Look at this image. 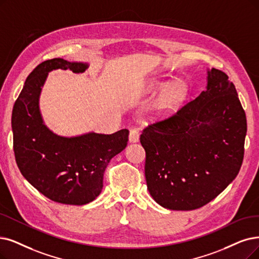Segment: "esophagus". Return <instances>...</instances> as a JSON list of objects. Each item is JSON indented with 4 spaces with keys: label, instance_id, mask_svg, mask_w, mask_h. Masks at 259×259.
Listing matches in <instances>:
<instances>
[{
    "label": "esophagus",
    "instance_id": "esophagus-1",
    "mask_svg": "<svg viewBox=\"0 0 259 259\" xmlns=\"http://www.w3.org/2000/svg\"><path fill=\"white\" fill-rule=\"evenodd\" d=\"M128 139H130V142H132V143L138 142V140H139V131H138V128L132 127V128L130 130Z\"/></svg>",
    "mask_w": 259,
    "mask_h": 259
}]
</instances>
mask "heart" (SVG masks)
Listing matches in <instances>:
<instances>
[{
  "mask_svg": "<svg viewBox=\"0 0 259 259\" xmlns=\"http://www.w3.org/2000/svg\"><path fill=\"white\" fill-rule=\"evenodd\" d=\"M158 86L161 88H165L168 86V82H158ZM187 96V88L184 84L174 85L168 92L167 99L172 104H178V103L183 102Z\"/></svg>",
  "mask_w": 259,
  "mask_h": 259,
  "instance_id": "b5f03b06",
  "label": "heart"
}]
</instances>
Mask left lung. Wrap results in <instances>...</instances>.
I'll return each mask as SVG.
<instances>
[{
    "mask_svg": "<svg viewBox=\"0 0 259 259\" xmlns=\"http://www.w3.org/2000/svg\"><path fill=\"white\" fill-rule=\"evenodd\" d=\"M207 73L205 91L173 115L151 122L140 135L148 189L164 208L202 207L241 168L245 112L229 76L214 68Z\"/></svg>",
    "mask_w": 259,
    "mask_h": 259,
    "instance_id": "left-lung-1",
    "label": "left lung"
}]
</instances>
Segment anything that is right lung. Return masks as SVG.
I'll return each mask as SVG.
<instances>
[{"instance_id":"right-lung-1","label":"right lung","mask_w":259,"mask_h":259,"mask_svg":"<svg viewBox=\"0 0 259 259\" xmlns=\"http://www.w3.org/2000/svg\"><path fill=\"white\" fill-rule=\"evenodd\" d=\"M87 64L63 58L49 59L27 76L15 102L12 115L14 152L20 172L48 199L69 205L94 201L103 188V177L110 159L127 146L128 131L111 135L88 133L61 137L51 132L39 110V97L48 73L70 69L79 73Z\"/></svg>"}]
</instances>
